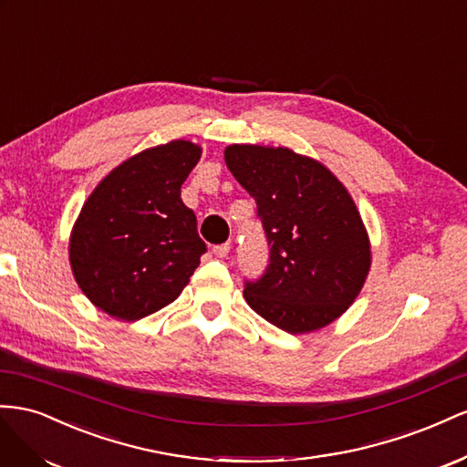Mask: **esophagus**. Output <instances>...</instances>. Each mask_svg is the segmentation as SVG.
Masks as SVG:
<instances>
[{"label": "esophagus", "instance_id": "34e87169", "mask_svg": "<svg viewBox=\"0 0 467 467\" xmlns=\"http://www.w3.org/2000/svg\"><path fill=\"white\" fill-rule=\"evenodd\" d=\"M229 252H231V244L229 243L213 246V254H215L217 258H226V256H229Z\"/></svg>", "mask_w": 467, "mask_h": 467}]
</instances>
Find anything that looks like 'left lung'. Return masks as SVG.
<instances>
[{"label":"left lung","instance_id":"obj_1","mask_svg":"<svg viewBox=\"0 0 467 467\" xmlns=\"http://www.w3.org/2000/svg\"><path fill=\"white\" fill-rule=\"evenodd\" d=\"M224 162L256 199L270 264L244 299L291 335L330 325L362 291L369 238L354 199L332 171L284 146L231 144Z\"/></svg>","mask_w":467,"mask_h":467}]
</instances>
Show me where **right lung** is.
<instances>
[{
	"label": "right lung",
	"mask_w": 467,
	"mask_h": 467,
	"mask_svg": "<svg viewBox=\"0 0 467 467\" xmlns=\"http://www.w3.org/2000/svg\"><path fill=\"white\" fill-rule=\"evenodd\" d=\"M202 158L171 140L125 160L91 192L70 234L79 289L119 321H139L170 305L207 252L182 183Z\"/></svg>",
	"instance_id": "add662e5"
}]
</instances>
